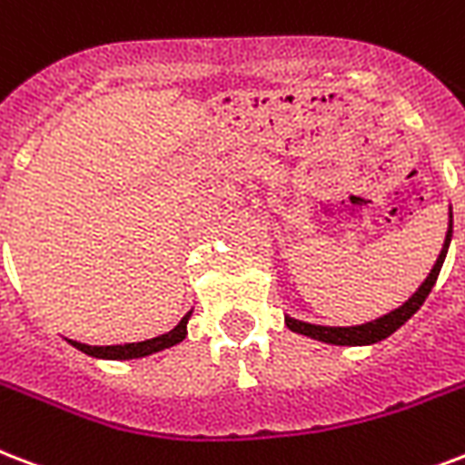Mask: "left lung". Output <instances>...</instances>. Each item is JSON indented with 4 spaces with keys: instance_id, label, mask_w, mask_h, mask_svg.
<instances>
[{
    "instance_id": "obj_1",
    "label": "left lung",
    "mask_w": 465,
    "mask_h": 465,
    "mask_svg": "<svg viewBox=\"0 0 465 465\" xmlns=\"http://www.w3.org/2000/svg\"><path fill=\"white\" fill-rule=\"evenodd\" d=\"M451 217V214H449ZM451 233H453V219H449V232H446L444 239V248H441V253H439L437 263L431 268V272L427 275V280L421 282L417 292H414L410 300H407L402 307L398 310L388 312V314H382V317L373 319V322H366V324H359V327H319V324H307V322H300V319L285 317V324H288L290 331H295V334L310 336V339H317V341L324 343H334V346H368V343H378L382 339H388L392 331H398L402 324H405L407 319L412 317L414 312L420 310L427 295L434 288V282L439 278V271H441V265H444L446 251H449V243H451Z\"/></svg>"
}]
</instances>
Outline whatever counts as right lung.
I'll return each mask as SVG.
<instances>
[{
  "label": "right lung",
  "mask_w": 465,
  "mask_h": 465,
  "mask_svg": "<svg viewBox=\"0 0 465 465\" xmlns=\"http://www.w3.org/2000/svg\"><path fill=\"white\" fill-rule=\"evenodd\" d=\"M193 312H187L185 317L180 319V324L175 329H170L168 334L155 336V339H146V341H138V343H119V346H87V343L80 341H67L73 343L75 349H80L87 356H94V359H109V361H129V359H141V356H151L155 351L170 349V346H175L187 336V319H190Z\"/></svg>",
  "instance_id": "obj_1"
}]
</instances>
